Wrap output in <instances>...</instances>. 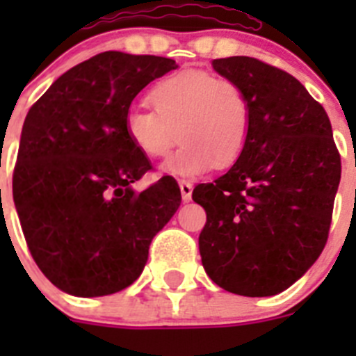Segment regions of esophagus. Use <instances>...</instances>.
Masks as SVG:
<instances>
[{
	"label": "esophagus",
	"mask_w": 356,
	"mask_h": 356,
	"mask_svg": "<svg viewBox=\"0 0 356 356\" xmlns=\"http://www.w3.org/2000/svg\"><path fill=\"white\" fill-rule=\"evenodd\" d=\"M178 185H180V191H181V200H184L185 203H188V201L193 200V184L187 180H180L178 181Z\"/></svg>",
	"instance_id": "obj_1"
}]
</instances>
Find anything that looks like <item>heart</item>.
Here are the masks:
<instances>
[{
	"mask_svg": "<svg viewBox=\"0 0 356 356\" xmlns=\"http://www.w3.org/2000/svg\"><path fill=\"white\" fill-rule=\"evenodd\" d=\"M149 103L155 112L128 110L124 131L149 160L168 156L178 139L184 143L162 163L165 175L193 178L213 165L228 168L246 144L251 106L237 81L187 69L160 80L151 89Z\"/></svg>",
	"mask_w": 356,
	"mask_h": 356,
	"instance_id": "1",
	"label": "heart"
}]
</instances>
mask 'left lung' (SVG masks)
<instances>
[{
  "label": "left lung",
  "mask_w": 356,
  "mask_h": 356,
  "mask_svg": "<svg viewBox=\"0 0 356 356\" xmlns=\"http://www.w3.org/2000/svg\"><path fill=\"white\" fill-rule=\"evenodd\" d=\"M212 65L246 90L251 121L237 162L194 188L193 200L207 212L201 262L225 291L275 296L325 248L341 156L325 108L289 72L250 56Z\"/></svg>",
  "instance_id": "1"
}]
</instances>
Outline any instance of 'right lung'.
<instances>
[{"instance_id":"right-lung-1","label":"right lung","mask_w":356,"mask_h":356,"mask_svg":"<svg viewBox=\"0 0 356 356\" xmlns=\"http://www.w3.org/2000/svg\"><path fill=\"white\" fill-rule=\"evenodd\" d=\"M176 67L163 56L99 53L53 81L24 119L15 210L35 264L67 294L97 298L134 284L180 207L171 176L135 193L151 163L124 131L134 97Z\"/></svg>"}]
</instances>
